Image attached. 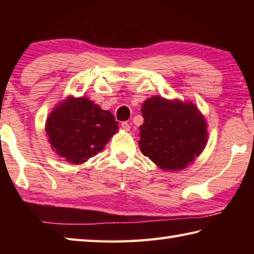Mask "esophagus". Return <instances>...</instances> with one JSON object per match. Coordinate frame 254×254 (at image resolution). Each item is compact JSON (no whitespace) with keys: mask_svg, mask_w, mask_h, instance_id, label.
<instances>
[{"mask_svg":"<svg viewBox=\"0 0 254 254\" xmlns=\"http://www.w3.org/2000/svg\"><path fill=\"white\" fill-rule=\"evenodd\" d=\"M121 126H122V127H123L126 131H130V127H130V124H128L127 122H122Z\"/></svg>","mask_w":254,"mask_h":254,"instance_id":"obj_1","label":"esophagus"}]
</instances>
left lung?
Here are the masks:
<instances>
[{"label":"left lung","mask_w":254,"mask_h":254,"mask_svg":"<svg viewBox=\"0 0 254 254\" xmlns=\"http://www.w3.org/2000/svg\"><path fill=\"white\" fill-rule=\"evenodd\" d=\"M141 152L165 171L187 168L203 152L207 122L194 103L152 96L142 104Z\"/></svg>","instance_id":"obj_1"}]
</instances>
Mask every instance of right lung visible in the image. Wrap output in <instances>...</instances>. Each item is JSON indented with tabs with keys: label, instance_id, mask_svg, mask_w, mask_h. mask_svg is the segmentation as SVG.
<instances>
[{
	"label": "right lung",
	"instance_id": "1",
	"mask_svg": "<svg viewBox=\"0 0 254 254\" xmlns=\"http://www.w3.org/2000/svg\"><path fill=\"white\" fill-rule=\"evenodd\" d=\"M45 130L59 157L80 165L105 148L119 126L110 111L87 97L68 96L51 111Z\"/></svg>",
	"mask_w": 254,
	"mask_h": 254
}]
</instances>
